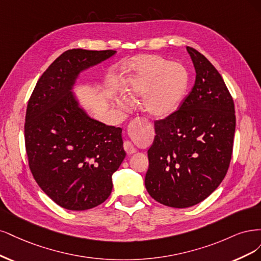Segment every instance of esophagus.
Returning a JSON list of instances; mask_svg holds the SVG:
<instances>
[{"instance_id": "1", "label": "esophagus", "mask_w": 261, "mask_h": 261, "mask_svg": "<svg viewBox=\"0 0 261 261\" xmlns=\"http://www.w3.org/2000/svg\"><path fill=\"white\" fill-rule=\"evenodd\" d=\"M137 122H138V120H133V121L130 123L129 128H130V129H131V128H133L134 125L137 124ZM123 148H124L125 152H127V154H128V155H132V154H134V153L137 152V148L134 147V145L132 144V143H131L130 141H125V142H124Z\"/></svg>"}]
</instances>
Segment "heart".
Instances as JSON below:
<instances>
[{
  "mask_svg": "<svg viewBox=\"0 0 261 261\" xmlns=\"http://www.w3.org/2000/svg\"><path fill=\"white\" fill-rule=\"evenodd\" d=\"M190 74L182 64L155 55H140L127 65L124 91L132 98L144 97L143 109L149 117L164 119L178 111L187 95ZM121 111L131 106L129 97H114Z\"/></svg>",
  "mask_w": 261,
  "mask_h": 261,
  "instance_id": "heart-1",
  "label": "heart"
}]
</instances>
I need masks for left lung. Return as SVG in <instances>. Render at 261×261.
Wrapping results in <instances>:
<instances>
[{
  "instance_id": "left-lung-1",
  "label": "left lung",
  "mask_w": 261,
  "mask_h": 261,
  "mask_svg": "<svg viewBox=\"0 0 261 261\" xmlns=\"http://www.w3.org/2000/svg\"><path fill=\"white\" fill-rule=\"evenodd\" d=\"M196 79L181 107L155 122L147 150L145 188L158 203L194 206L219 187L230 165L235 111L221 74L207 58L187 47Z\"/></svg>"
}]
</instances>
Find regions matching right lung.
<instances>
[{
  "instance_id": "1",
  "label": "right lung",
  "mask_w": 261,
  "mask_h": 261,
  "mask_svg": "<svg viewBox=\"0 0 261 261\" xmlns=\"http://www.w3.org/2000/svg\"><path fill=\"white\" fill-rule=\"evenodd\" d=\"M115 54L68 49L41 75L28 102L24 142L30 170L42 191L65 209L104 203L125 157L121 128L92 118L73 94L83 71Z\"/></svg>"
}]
</instances>
